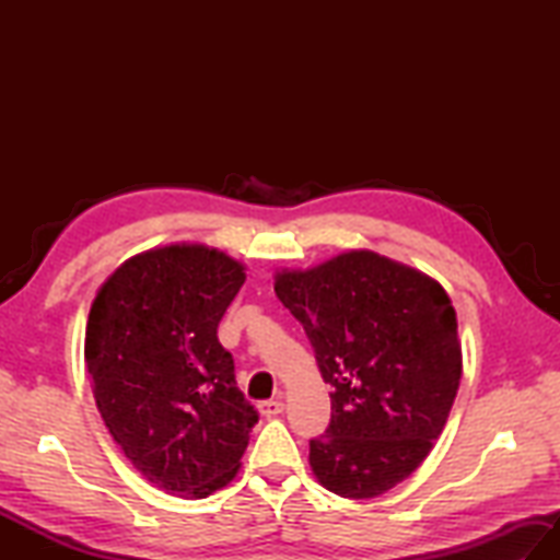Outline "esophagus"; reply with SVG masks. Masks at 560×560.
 <instances>
[{
    "label": "esophagus",
    "instance_id": "34e87169",
    "mask_svg": "<svg viewBox=\"0 0 560 560\" xmlns=\"http://www.w3.org/2000/svg\"><path fill=\"white\" fill-rule=\"evenodd\" d=\"M283 411V401L281 399H269V401H261L259 404V413L267 416V419H271V416H279Z\"/></svg>",
    "mask_w": 560,
    "mask_h": 560
}]
</instances>
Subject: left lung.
<instances>
[{
  "label": "left lung",
  "mask_w": 560,
  "mask_h": 560,
  "mask_svg": "<svg viewBox=\"0 0 560 560\" xmlns=\"http://www.w3.org/2000/svg\"><path fill=\"white\" fill-rule=\"evenodd\" d=\"M277 299L303 325L331 387L311 467L327 491L395 489L443 433L462 377L457 315L438 281L368 249L281 271Z\"/></svg>",
  "instance_id": "8db88e82"
}]
</instances>
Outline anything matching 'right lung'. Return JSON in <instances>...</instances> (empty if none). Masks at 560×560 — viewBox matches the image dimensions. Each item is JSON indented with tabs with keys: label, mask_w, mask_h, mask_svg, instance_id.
<instances>
[{
	"label": "right lung",
	"mask_w": 560,
	"mask_h": 560,
	"mask_svg": "<svg viewBox=\"0 0 560 560\" xmlns=\"http://www.w3.org/2000/svg\"><path fill=\"white\" fill-rule=\"evenodd\" d=\"M243 281L219 249L168 245L127 259L91 305L83 355L98 411L135 469L171 495L229 483L259 419L217 335Z\"/></svg>",
	"instance_id": "right-lung-1"
}]
</instances>
